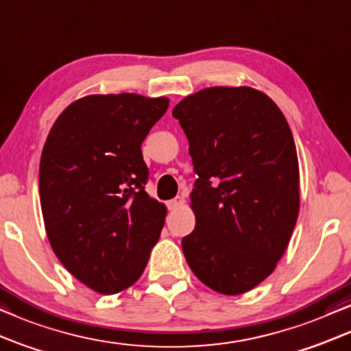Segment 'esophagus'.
Listing matches in <instances>:
<instances>
[{
  "mask_svg": "<svg viewBox=\"0 0 351 351\" xmlns=\"http://www.w3.org/2000/svg\"><path fill=\"white\" fill-rule=\"evenodd\" d=\"M184 204V197L183 195H176L175 199H171L170 202H168V208L170 210H176L178 207H181V205Z\"/></svg>",
  "mask_w": 351,
  "mask_h": 351,
  "instance_id": "obj_1",
  "label": "esophagus"
}]
</instances>
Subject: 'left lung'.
Instances as JSON below:
<instances>
[{"instance_id": "8db88e82", "label": "left lung", "mask_w": 351, "mask_h": 351, "mask_svg": "<svg viewBox=\"0 0 351 351\" xmlns=\"http://www.w3.org/2000/svg\"><path fill=\"white\" fill-rule=\"evenodd\" d=\"M197 180L195 228L181 241L193 273L239 295L269 276L298 217V160L286 117L261 91L213 86L173 109Z\"/></svg>"}]
</instances>
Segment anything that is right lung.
<instances>
[{
	"label": "right lung",
	"mask_w": 351,
	"mask_h": 351,
	"mask_svg": "<svg viewBox=\"0 0 351 351\" xmlns=\"http://www.w3.org/2000/svg\"><path fill=\"white\" fill-rule=\"evenodd\" d=\"M167 109V97L91 95L59 115L45 143L40 202L49 244L99 293L138 281L160 237L167 208L144 191L141 144Z\"/></svg>",
	"instance_id": "obj_1"
}]
</instances>
